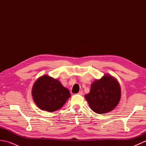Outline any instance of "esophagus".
I'll return each instance as SVG.
<instances>
[{"instance_id":"obj_1","label":"esophagus","mask_w":146,"mask_h":146,"mask_svg":"<svg viewBox=\"0 0 146 146\" xmlns=\"http://www.w3.org/2000/svg\"><path fill=\"white\" fill-rule=\"evenodd\" d=\"M78 94L80 95H83V91H82V90H80V91L78 92Z\"/></svg>"}]
</instances>
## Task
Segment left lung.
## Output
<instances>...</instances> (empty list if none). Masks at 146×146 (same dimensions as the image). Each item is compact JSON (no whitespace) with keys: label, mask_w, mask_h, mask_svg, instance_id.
<instances>
[{"label":"left lung","mask_w":146,"mask_h":146,"mask_svg":"<svg viewBox=\"0 0 146 146\" xmlns=\"http://www.w3.org/2000/svg\"><path fill=\"white\" fill-rule=\"evenodd\" d=\"M91 109L98 114L112 110L120 99V87L115 78L105 75L91 85L90 93L85 95Z\"/></svg>","instance_id":"left-lung-1"}]
</instances>
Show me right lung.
I'll return each instance as SVG.
<instances>
[{
    "instance_id": "right-lung-1",
    "label": "right lung",
    "mask_w": 146,
    "mask_h": 146,
    "mask_svg": "<svg viewBox=\"0 0 146 146\" xmlns=\"http://www.w3.org/2000/svg\"><path fill=\"white\" fill-rule=\"evenodd\" d=\"M32 95L39 108L49 112L60 109L71 97L69 90L58 80L47 75L36 80L33 86Z\"/></svg>"
}]
</instances>
